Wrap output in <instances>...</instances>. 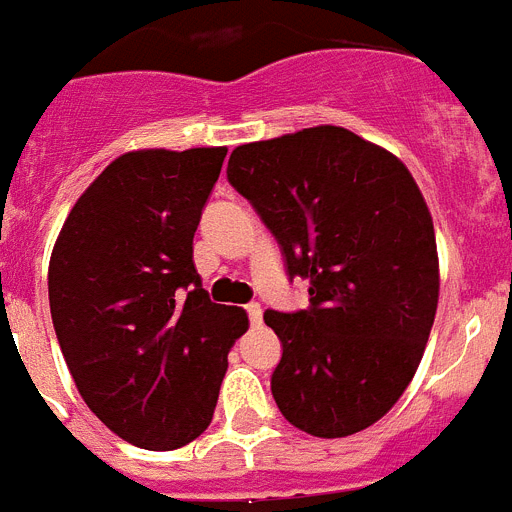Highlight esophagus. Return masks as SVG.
<instances>
[{"instance_id":"esophagus-1","label":"esophagus","mask_w":512,"mask_h":512,"mask_svg":"<svg viewBox=\"0 0 512 512\" xmlns=\"http://www.w3.org/2000/svg\"><path fill=\"white\" fill-rule=\"evenodd\" d=\"M246 313H248V318H251L253 326H259L261 316H264V310H261V305L259 303H248L246 305Z\"/></svg>"}]
</instances>
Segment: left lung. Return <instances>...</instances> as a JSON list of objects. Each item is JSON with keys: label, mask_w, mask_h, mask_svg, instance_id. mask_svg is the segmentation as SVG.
Masks as SVG:
<instances>
[{"label": "left lung", "mask_w": 512, "mask_h": 512, "mask_svg": "<svg viewBox=\"0 0 512 512\" xmlns=\"http://www.w3.org/2000/svg\"><path fill=\"white\" fill-rule=\"evenodd\" d=\"M227 181L277 238L308 310H266L282 342L272 393L290 425L344 438L412 383L438 310V246L399 157L342 126L235 147Z\"/></svg>", "instance_id": "left-lung-1"}]
</instances>
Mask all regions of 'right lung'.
I'll use <instances>...</instances> for the list:
<instances>
[{"mask_svg":"<svg viewBox=\"0 0 512 512\" xmlns=\"http://www.w3.org/2000/svg\"><path fill=\"white\" fill-rule=\"evenodd\" d=\"M225 147L116 157L77 199L48 264V303L74 386L126 443L176 451L212 422L248 316L217 305L194 233Z\"/></svg>","mask_w":512,"mask_h":512,"instance_id":"right-lung-1","label":"right lung"}]
</instances>
